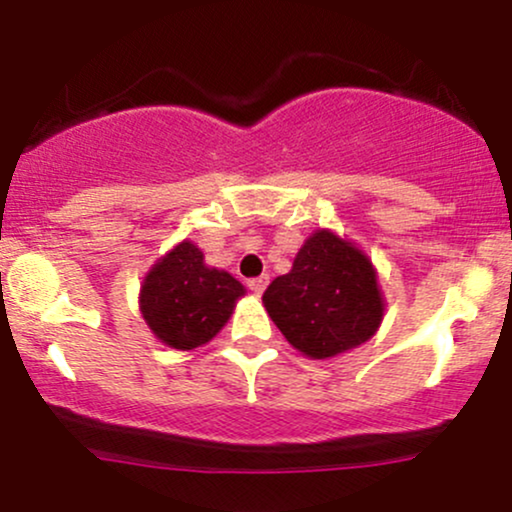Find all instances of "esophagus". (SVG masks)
I'll return each mask as SVG.
<instances>
[{"instance_id": "obj_1", "label": "esophagus", "mask_w": 512, "mask_h": 512, "mask_svg": "<svg viewBox=\"0 0 512 512\" xmlns=\"http://www.w3.org/2000/svg\"><path fill=\"white\" fill-rule=\"evenodd\" d=\"M267 284H269V276H267V274H262V276H255V279H250V281H248L250 291L255 293V296H262L264 289H267Z\"/></svg>"}]
</instances>
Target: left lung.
<instances>
[{"instance_id":"obj_1","label":"left lung","mask_w":512,"mask_h":512,"mask_svg":"<svg viewBox=\"0 0 512 512\" xmlns=\"http://www.w3.org/2000/svg\"><path fill=\"white\" fill-rule=\"evenodd\" d=\"M262 303L286 342L317 361L366 344L385 315L370 257L327 228L308 236L291 272L276 276Z\"/></svg>"}]
</instances>
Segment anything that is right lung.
<instances>
[{
    "instance_id": "1",
    "label": "right lung",
    "mask_w": 512,
    "mask_h": 512,
    "mask_svg": "<svg viewBox=\"0 0 512 512\" xmlns=\"http://www.w3.org/2000/svg\"><path fill=\"white\" fill-rule=\"evenodd\" d=\"M245 286L223 269L209 267L192 240L158 257L139 289V310L158 342L192 351L204 346L236 310Z\"/></svg>"
}]
</instances>
